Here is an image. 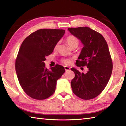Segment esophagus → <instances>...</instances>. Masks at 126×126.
Returning <instances> with one entry per match:
<instances>
[{
    "mask_svg": "<svg viewBox=\"0 0 126 126\" xmlns=\"http://www.w3.org/2000/svg\"><path fill=\"white\" fill-rule=\"evenodd\" d=\"M64 69L66 71H68L70 69V67H67V66H64Z\"/></svg>",
    "mask_w": 126,
    "mask_h": 126,
    "instance_id": "34e87169",
    "label": "esophagus"
}]
</instances>
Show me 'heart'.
Masks as SVG:
<instances>
[{
  "label": "heart",
  "instance_id": "obj_1",
  "mask_svg": "<svg viewBox=\"0 0 126 126\" xmlns=\"http://www.w3.org/2000/svg\"><path fill=\"white\" fill-rule=\"evenodd\" d=\"M66 42H67L68 46H69L71 48L73 47L77 48L79 45V40L78 39V38L73 35L69 36V37H67V39H66ZM58 45L59 43H57L55 44V46L54 47L55 49H57L58 48ZM62 62L64 64H69L71 63V61L67 59H63L62 60Z\"/></svg>",
  "mask_w": 126,
  "mask_h": 126
}]
</instances>
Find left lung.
I'll list each match as a JSON object with an SVG mask.
<instances>
[{"label": "left lung", "mask_w": 126, "mask_h": 126, "mask_svg": "<svg viewBox=\"0 0 126 126\" xmlns=\"http://www.w3.org/2000/svg\"><path fill=\"white\" fill-rule=\"evenodd\" d=\"M68 29L84 46L76 64L88 69L84 74L71 68L75 74L71 81L72 91L81 99H93L105 88L112 74L113 63L108 44L102 34L89 27Z\"/></svg>", "instance_id": "obj_1"}]
</instances>
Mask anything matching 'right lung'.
<instances>
[{
    "label": "right lung",
    "instance_id": "obj_1",
    "mask_svg": "<svg viewBox=\"0 0 126 126\" xmlns=\"http://www.w3.org/2000/svg\"><path fill=\"white\" fill-rule=\"evenodd\" d=\"M65 33L63 29H42L31 34L21 44L16 60V71L23 91L33 99L48 98L54 93L57 81L65 72L56 64L49 70L46 57Z\"/></svg>",
    "mask_w": 126,
    "mask_h": 126
}]
</instances>
